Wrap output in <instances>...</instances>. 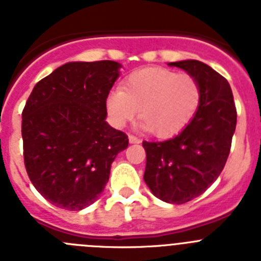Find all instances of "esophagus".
Listing matches in <instances>:
<instances>
[{
    "mask_svg": "<svg viewBox=\"0 0 261 261\" xmlns=\"http://www.w3.org/2000/svg\"><path fill=\"white\" fill-rule=\"evenodd\" d=\"M129 142H130V144H140V142H141V140H140L138 137H136V136L129 135Z\"/></svg>",
    "mask_w": 261,
    "mask_h": 261,
    "instance_id": "esophagus-1",
    "label": "esophagus"
}]
</instances>
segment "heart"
<instances>
[{
  "mask_svg": "<svg viewBox=\"0 0 261 261\" xmlns=\"http://www.w3.org/2000/svg\"><path fill=\"white\" fill-rule=\"evenodd\" d=\"M201 86L190 74H177L163 68H144L124 81L123 89L112 90L106 99L108 116L123 128L136 116L142 128L156 137L167 138L183 130L201 103Z\"/></svg>",
  "mask_w": 261,
  "mask_h": 261,
  "instance_id": "b5f03b06",
  "label": "heart"
}]
</instances>
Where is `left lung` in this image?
I'll list each match as a JSON object with an SVG mask.
<instances>
[{"label": "left lung", "instance_id": "8db88e82", "mask_svg": "<svg viewBox=\"0 0 261 261\" xmlns=\"http://www.w3.org/2000/svg\"><path fill=\"white\" fill-rule=\"evenodd\" d=\"M201 86V103L191 123L162 142H142L146 151L144 180L154 196L184 204L204 193L222 172L237 126V108L229 82L197 60L170 62Z\"/></svg>", "mask_w": 261, "mask_h": 261}]
</instances>
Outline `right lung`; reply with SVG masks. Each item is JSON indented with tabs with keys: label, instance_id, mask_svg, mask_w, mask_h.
Wrapping results in <instances>:
<instances>
[{
	"label": "right lung",
	"instance_id": "obj_1",
	"mask_svg": "<svg viewBox=\"0 0 261 261\" xmlns=\"http://www.w3.org/2000/svg\"><path fill=\"white\" fill-rule=\"evenodd\" d=\"M119 62H68L39 81L22 112L23 158L30 180L50 204L81 211L110 179L128 136L106 121Z\"/></svg>",
	"mask_w": 261,
	"mask_h": 261
}]
</instances>
